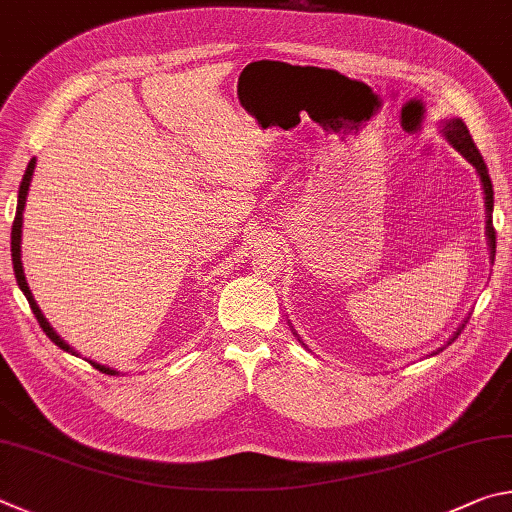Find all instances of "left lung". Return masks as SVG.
<instances>
[{"label": "left lung", "instance_id": "1", "mask_svg": "<svg viewBox=\"0 0 512 512\" xmlns=\"http://www.w3.org/2000/svg\"><path fill=\"white\" fill-rule=\"evenodd\" d=\"M441 132L443 137L452 143V146L461 152V155L470 161V164L477 168V175L481 179V186H483V200H486V236H488V247H490V261H495V251H497V236H495V227H492V206H495V193H492V182H490V175H488V166L486 161H483L481 152L477 150V146H474V141L470 137V130L468 125L463 123V119H447V121H441ZM468 321V319H465ZM465 321L459 326V330L452 335L450 342H447V346H450L456 337L461 335V330L465 328ZM290 324V321H288ZM297 335V333H294ZM301 342V339H299ZM443 348H438L436 353H441ZM432 353V355H436Z\"/></svg>", "mask_w": 512, "mask_h": 512}]
</instances>
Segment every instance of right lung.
I'll return each instance as SVG.
<instances>
[{
  "instance_id": "1",
  "label": "right lung",
  "mask_w": 512,
  "mask_h": 512,
  "mask_svg": "<svg viewBox=\"0 0 512 512\" xmlns=\"http://www.w3.org/2000/svg\"><path fill=\"white\" fill-rule=\"evenodd\" d=\"M33 170H35V157L29 161V166H26V173L22 177V184H20V193H17V211H15V220H13V231H11V256H13V272H15V279H17V285H20V290L24 292L26 301H29V306L33 310L35 319H38L40 328L47 333V337L51 339L53 344H56L58 348H62V351H67L71 355H76L74 348H71L65 339H62L56 330H53L49 326V321L44 319L42 310L38 308V303H35L33 294L29 290V283H26V276H24V267H22V213H24V206H26V195H29V186H31V177H33ZM92 362V360H87ZM98 371H103L107 375H119V371L110 369V366H103L98 362H92Z\"/></svg>"
}]
</instances>
